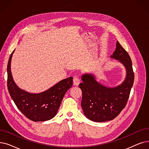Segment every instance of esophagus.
Masks as SVG:
<instances>
[{
  "label": "esophagus",
  "instance_id": "obj_1",
  "mask_svg": "<svg viewBox=\"0 0 149 149\" xmlns=\"http://www.w3.org/2000/svg\"><path fill=\"white\" fill-rule=\"evenodd\" d=\"M80 83V80L79 77H75L74 79H73L74 85H75V86H77V85H79Z\"/></svg>",
  "mask_w": 149,
  "mask_h": 149
}]
</instances>
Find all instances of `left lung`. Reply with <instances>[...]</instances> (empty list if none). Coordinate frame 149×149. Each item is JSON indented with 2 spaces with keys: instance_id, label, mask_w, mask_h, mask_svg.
Returning a JSON list of instances; mask_svg holds the SVG:
<instances>
[{
  "instance_id": "obj_1",
  "label": "left lung",
  "mask_w": 149,
  "mask_h": 149,
  "mask_svg": "<svg viewBox=\"0 0 149 149\" xmlns=\"http://www.w3.org/2000/svg\"><path fill=\"white\" fill-rule=\"evenodd\" d=\"M111 58L125 66L127 77L122 85L107 88L97 82L91 74H84L79 87L82 92L81 105L86 117L94 122H105L116 118L124 109L130 96L134 74L130 55L117 41Z\"/></svg>"
}]
</instances>
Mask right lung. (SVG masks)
I'll return each instance as SVG.
<instances>
[{
	"label": "right lung",
	"mask_w": 149,
	"mask_h": 149,
	"mask_svg": "<svg viewBox=\"0 0 149 149\" xmlns=\"http://www.w3.org/2000/svg\"><path fill=\"white\" fill-rule=\"evenodd\" d=\"M7 65L8 92L17 108L26 117L34 122L52 119L60 108L64 95L72 87L73 77L64 79L43 93L30 94L19 89L13 79L10 64L13 53Z\"/></svg>",
	"instance_id": "1"
}]
</instances>
